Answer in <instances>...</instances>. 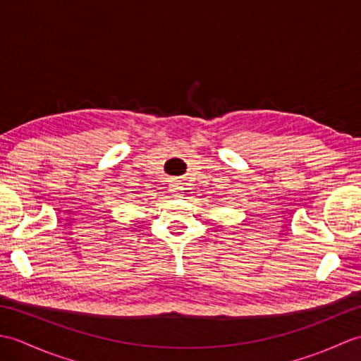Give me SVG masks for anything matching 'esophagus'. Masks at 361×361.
Returning a JSON list of instances; mask_svg holds the SVG:
<instances>
[{
  "mask_svg": "<svg viewBox=\"0 0 361 361\" xmlns=\"http://www.w3.org/2000/svg\"><path fill=\"white\" fill-rule=\"evenodd\" d=\"M183 189H185V188H183V183H180V181H173L171 185V192L173 195H181Z\"/></svg>",
  "mask_w": 361,
  "mask_h": 361,
  "instance_id": "34e87169",
  "label": "esophagus"
}]
</instances>
